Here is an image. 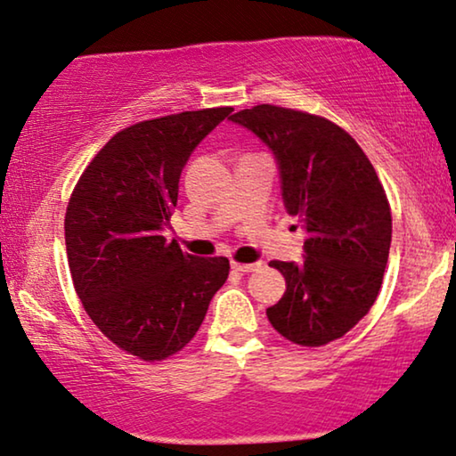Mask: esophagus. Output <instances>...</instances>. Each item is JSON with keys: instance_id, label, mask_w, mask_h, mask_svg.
<instances>
[{"instance_id": "34e87169", "label": "esophagus", "mask_w": 456, "mask_h": 456, "mask_svg": "<svg viewBox=\"0 0 456 456\" xmlns=\"http://www.w3.org/2000/svg\"><path fill=\"white\" fill-rule=\"evenodd\" d=\"M260 265L263 263H235V260H232V269L240 271V273H252V271H256Z\"/></svg>"}]
</instances>
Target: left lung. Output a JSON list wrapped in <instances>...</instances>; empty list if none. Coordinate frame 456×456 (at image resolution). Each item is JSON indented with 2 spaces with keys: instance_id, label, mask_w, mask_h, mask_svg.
<instances>
[{
  "instance_id": "obj_1",
  "label": "left lung",
  "mask_w": 456,
  "mask_h": 456,
  "mask_svg": "<svg viewBox=\"0 0 456 456\" xmlns=\"http://www.w3.org/2000/svg\"><path fill=\"white\" fill-rule=\"evenodd\" d=\"M229 120L271 150L285 210L308 233L302 263L269 265L285 294L266 317L289 342L330 344L371 311L384 281L392 215L378 173L348 133L314 114L263 104Z\"/></svg>"
}]
</instances>
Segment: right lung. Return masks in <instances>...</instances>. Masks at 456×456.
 Returning a JSON list of instances; mask_svg holds the SVG:
<instances>
[{"label": "right lung", "mask_w": 456, "mask_h": 456, "mask_svg": "<svg viewBox=\"0 0 456 456\" xmlns=\"http://www.w3.org/2000/svg\"><path fill=\"white\" fill-rule=\"evenodd\" d=\"M232 112L208 108L126 126L89 162L66 208V254L85 311L143 361L190 344L227 281V258L193 256L162 232L187 160Z\"/></svg>", "instance_id": "add662e5"}]
</instances>
